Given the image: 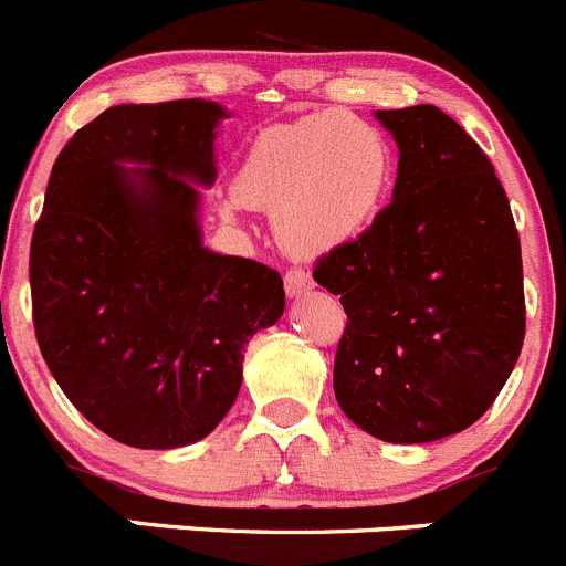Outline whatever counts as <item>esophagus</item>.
<instances>
[{
	"mask_svg": "<svg viewBox=\"0 0 566 566\" xmlns=\"http://www.w3.org/2000/svg\"><path fill=\"white\" fill-rule=\"evenodd\" d=\"M283 286H286L289 297H300V294L312 292L314 280L306 269H289V272L283 274Z\"/></svg>",
	"mask_w": 566,
	"mask_h": 566,
	"instance_id": "1",
	"label": "esophagus"
}]
</instances>
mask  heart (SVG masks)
Instances as JSON below:
<instances>
[{
	"mask_svg": "<svg viewBox=\"0 0 566 566\" xmlns=\"http://www.w3.org/2000/svg\"><path fill=\"white\" fill-rule=\"evenodd\" d=\"M391 184L394 153L382 129L345 109H323L254 135L223 212L272 214L280 247L319 258L377 221Z\"/></svg>",
	"mask_w": 566,
	"mask_h": 566,
	"instance_id": "1",
	"label": "heart"
}]
</instances>
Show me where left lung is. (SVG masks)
Returning <instances> with one entry per match:
<instances>
[{
	"label": "left lung",
	"instance_id": "obj_1",
	"mask_svg": "<svg viewBox=\"0 0 566 566\" xmlns=\"http://www.w3.org/2000/svg\"><path fill=\"white\" fill-rule=\"evenodd\" d=\"M377 118L399 147L394 201L314 280L348 317L334 357L345 417L382 442H433L476 422L522 354V243L496 169L451 115Z\"/></svg>",
	"mask_w": 566,
	"mask_h": 566
}]
</instances>
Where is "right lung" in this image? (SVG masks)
<instances>
[{
  "label": "right lung",
  "instance_id": "obj_1",
  "mask_svg": "<svg viewBox=\"0 0 566 566\" xmlns=\"http://www.w3.org/2000/svg\"><path fill=\"white\" fill-rule=\"evenodd\" d=\"M221 118L201 98L104 109L59 153L30 240L39 352L78 413L133 448L212 433L249 337L286 306L274 269L201 247L192 181H214Z\"/></svg>",
  "mask_w": 566,
  "mask_h": 566
}]
</instances>
